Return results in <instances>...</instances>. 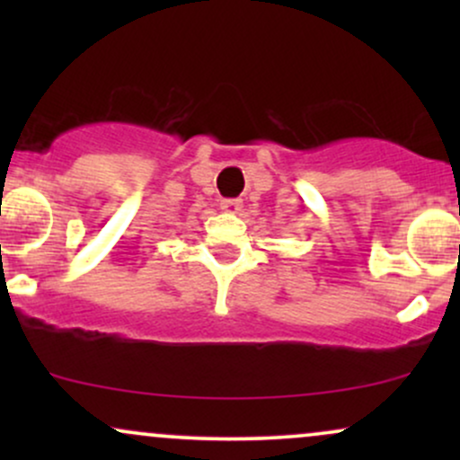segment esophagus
<instances>
[{
    "mask_svg": "<svg viewBox=\"0 0 460 460\" xmlns=\"http://www.w3.org/2000/svg\"><path fill=\"white\" fill-rule=\"evenodd\" d=\"M220 208H223L226 214H237L242 209V200L240 199H223L220 200Z\"/></svg>",
    "mask_w": 460,
    "mask_h": 460,
    "instance_id": "esophagus-1",
    "label": "esophagus"
}]
</instances>
